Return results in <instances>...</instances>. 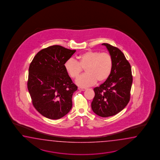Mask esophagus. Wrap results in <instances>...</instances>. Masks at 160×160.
<instances>
[{"instance_id":"1","label":"esophagus","mask_w":160,"mask_h":160,"mask_svg":"<svg viewBox=\"0 0 160 160\" xmlns=\"http://www.w3.org/2000/svg\"><path fill=\"white\" fill-rule=\"evenodd\" d=\"M78 90H81V91H85V90H86V88H78Z\"/></svg>"}]
</instances>
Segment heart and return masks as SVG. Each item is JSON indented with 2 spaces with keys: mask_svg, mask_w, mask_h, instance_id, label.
<instances>
[{
  "mask_svg": "<svg viewBox=\"0 0 160 160\" xmlns=\"http://www.w3.org/2000/svg\"><path fill=\"white\" fill-rule=\"evenodd\" d=\"M79 61L73 58L65 62V68L72 78H77L83 68L86 74L79 77L76 83L81 87L94 85L96 82L105 81L110 75L112 68V59L108 52L88 51L78 56Z\"/></svg>",
  "mask_w": 160,
  "mask_h": 160,
  "instance_id": "obj_1",
  "label": "heart"
}]
</instances>
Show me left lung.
<instances>
[{"label":"left lung","instance_id":"8db88e82","mask_svg":"<svg viewBox=\"0 0 160 160\" xmlns=\"http://www.w3.org/2000/svg\"><path fill=\"white\" fill-rule=\"evenodd\" d=\"M102 44L112 57V71L105 82L94 88L92 108L98 116L108 117L120 112L129 102L133 76L131 66L122 52L108 43Z\"/></svg>","mask_w":160,"mask_h":160}]
</instances>
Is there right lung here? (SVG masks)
Masks as SVG:
<instances>
[{
  "instance_id": "1",
  "label": "right lung",
  "mask_w": 160,
  "mask_h": 160,
  "mask_svg": "<svg viewBox=\"0 0 160 160\" xmlns=\"http://www.w3.org/2000/svg\"><path fill=\"white\" fill-rule=\"evenodd\" d=\"M75 51L54 45L39 51L31 62L27 88L34 108L48 118L59 119L72 109V96L77 86L65 63Z\"/></svg>"
}]
</instances>
